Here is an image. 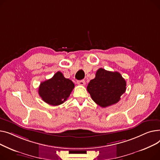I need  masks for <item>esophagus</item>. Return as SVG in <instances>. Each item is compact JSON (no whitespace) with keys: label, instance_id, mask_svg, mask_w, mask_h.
Instances as JSON below:
<instances>
[{"label":"esophagus","instance_id":"1","mask_svg":"<svg viewBox=\"0 0 160 160\" xmlns=\"http://www.w3.org/2000/svg\"><path fill=\"white\" fill-rule=\"evenodd\" d=\"M77 83H78V84H79V85L83 86V85H84V84H85V81H84V80L78 81H77Z\"/></svg>","mask_w":160,"mask_h":160}]
</instances>
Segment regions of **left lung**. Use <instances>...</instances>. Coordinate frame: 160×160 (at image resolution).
<instances>
[{
    "label": "left lung",
    "instance_id": "1",
    "mask_svg": "<svg viewBox=\"0 0 160 160\" xmlns=\"http://www.w3.org/2000/svg\"><path fill=\"white\" fill-rule=\"evenodd\" d=\"M125 79L118 72L98 70L96 78L87 86L92 100L102 108L117 103L126 90Z\"/></svg>",
    "mask_w": 160,
    "mask_h": 160
}]
</instances>
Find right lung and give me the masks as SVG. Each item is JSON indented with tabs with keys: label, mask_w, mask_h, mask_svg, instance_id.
<instances>
[{
	"label": "right lung",
	"mask_w": 160,
	"mask_h": 160,
	"mask_svg": "<svg viewBox=\"0 0 160 160\" xmlns=\"http://www.w3.org/2000/svg\"><path fill=\"white\" fill-rule=\"evenodd\" d=\"M74 86L71 80L65 78L61 72H58L51 79L40 84L39 94L45 102L58 106L67 99Z\"/></svg>",
	"instance_id": "obj_1"
}]
</instances>
